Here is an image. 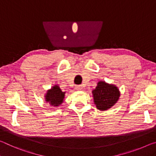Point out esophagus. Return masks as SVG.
<instances>
[{
	"instance_id": "esophagus-1",
	"label": "esophagus",
	"mask_w": 156,
	"mask_h": 156,
	"mask_svg": "<svg viewBox=\"0 0 156 156\" xmlns=\"http://www.w3.org/2000/svg\"><path fill=\"white\" fill-rule=\"evenodd\" d=\"M75 88L76 89V90H81V89H82V86H81V85L76 86H75Z\"/></svg>"
}]
</instances>
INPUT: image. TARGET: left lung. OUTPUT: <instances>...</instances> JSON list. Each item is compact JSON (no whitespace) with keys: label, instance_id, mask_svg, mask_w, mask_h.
Segmentation results:
<instances>
[{"label":"left lung","instance_id":"1","mask_svg":"<svg viewBox=\"0 0 156 156\" xmlns=\"http://www.w3.org/2000/svg\"><path fill=\"white\" fill-rule=\"evenodd\" d=\"M92 93L94 104L96 108L100 111H107L113 106L120 96V92L115 85L108 83L104 81H99Z\"/></svg>","mask_w":156,"mask_h":156}]
</instances>
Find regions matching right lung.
Masks as SVG:
<instances>
[{
    "instance_id": "obj_1",
    "label": "right lung",
    "mask_w": 156,
    "mask_h": 156,
    "mask_svg": "<svg viewBox=\"0 0 156 156\" xmlns=\"http://www.w3.org/2000/svg\"><path fill=\"white\" fill-rule=\"evenodd\" d=\"M66 92L61 90L58 85H54L45 95V100L47 103H49L50 106L57 107L60 106L63 102L65 98Z\"/></svg>"
}]
</instances>
